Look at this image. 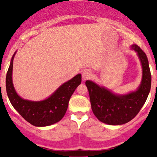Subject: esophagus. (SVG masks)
I'll return each instance as SVG.
<instances>
[{
	"label": "esophagus",
	"mask_w": 157,
	"mask_h": 157,
	"mask_svg": "<svg viewBox=\"0 0 157 157\" xmlns=\"http://www.w3.org/2000/svg\"><path fill=\"white\" fill-rule=\"evenodd\" d=\"M91 76H92V72H91L90 70L86 69L82 71V79H83V80H88V79L91 78Z\"/></svg>",
	"instance_id": "1"
}]
</instances>
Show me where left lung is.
I'll list each match as a JSON object with an SVG mask.
<instances>
[{"label":"left lung","mask_w":157,"mask_h":157,"mask_svg":"<svg viewBox=\"0 0 157 157\" xmlns=\"http://www.w3.org/2000/svg\"><path fill=\"white\" fill-rule=\"evenodd\" d=\"M131 49L136 52L142 68V80L136 91L117 94L93 81H86L94 114L108 125H122L131 121L140 112L150 92L151 75L147 56L137 45H132Z\"/></svg>","instance_id":"1"}]
</instances>
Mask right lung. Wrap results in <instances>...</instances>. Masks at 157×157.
I'll return each instance as SVG.
<instances>
[{"label":"right lung","mask_w":157,"mask_h":157,"mask_svg":"<svg viewBox=\"0 0 157 157\" xmlns=\"http://www.w3.org/2000/svg\"><path fill=\"white\" fill-rule=\"evenodd\" d=\"M15 54L16 52L12 57L6 77V93L11 104L24 120L37 127L48 126L59 122L67 111L71 95L81 83V75L78 74L61 85L52 95L44 100H25L17 94L12 82V68Z\"/></svg>","instance_id":"1"}]
</instances>
